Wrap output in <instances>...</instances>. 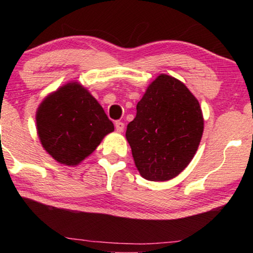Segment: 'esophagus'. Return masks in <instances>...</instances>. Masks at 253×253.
<instances>
[{
  "label": "esophagus",
  "mask_w": 253,
  "mask_h": 253,
  "mask_svg": "<svg viewBox=\"0 0 253 253\" xmlns=\"http://www.w3.org/2000/svg\"><path fill=\"white\" fill-rule=\"evenodd\" d=\"M115 129L117 132H122L124 130V123L121 122V121H117V122H115Z\"/></svg>",
  "instance_id": "34e87169"
}]
</instances>
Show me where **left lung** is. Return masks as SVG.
<instances>
[{
	"instance_id": "left-lung-1",
	"label": "left lung",
	"mask_w": 253,
	"mask_h": 253,
	"mask_svg": "<svg viewBox=\"0 0 253 253\" xmlns=\"http://www.w3.org/2000/svg\"><path fill=\"white\" fill-rule=\"evenodd\" d=\"M203 131L198 100L183 83L160 75L137 103L126 136L140 175L148 181H168L195 157Z\"/></svg>"
}]
</instances>
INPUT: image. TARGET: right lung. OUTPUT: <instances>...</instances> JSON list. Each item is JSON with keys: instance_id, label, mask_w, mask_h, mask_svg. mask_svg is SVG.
I'll return each mask as SVG.
<instances>
[{"instance_id": "right-lung-1", "label": "right lung", "mask_w": 253, "mask_h": 253, "mask_svg": "<svg viewBox=\"0 0 253 253\" xmlns=\"http://www.w3.org/2000/svg\"><path fill=\"white\" fill-rule=\"evenodd\" d=\"M37 129L44 150L60 164L76 166L114 131L99 102L77 83H69L43 100Z\"/></svg>"}]
</instances>
